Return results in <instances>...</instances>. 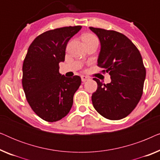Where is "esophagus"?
<instances>
[{
    "instance_id": "obj_1",
    "label": "esophagus",
    "mask_w": 160,
    "mask_h": 160,
    "mask_svg": "<svg viewBox=\"0 0 160 160\" xmlns=\"http://www.w3.org/2000/svg\"><path fill=\"white\" fill-rule=\"evenodd\" d=\"M89 79V77H87L86 76H82V81L83 82H85L86 81H87Z\"/></svg>"
}]
</instances>
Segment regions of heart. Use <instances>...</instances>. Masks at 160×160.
Returning <instances> with one entry per match:
<instances>
[{
    "mask_svg": "<svg viewBox=\"0 0 160 160\" xmlns=\"http://www.w3.org/2000/svg\"><path fill=\"white\" fill-rule=\"evenodd\" d=\"M83 41L84 42H87V41H95V40H98L97 38L94 36L92 34H89V33H87L83 36Z\"/></svg>",
    "mask_w": 160,
    "mask_h": 160,
    "instance_id": "1",
    "label": "heart"
}]
</instances>
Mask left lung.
I'll use <instances>...</instances> for the list:
<instances>
[{
    "label": "left lung",
    "instance_id": "8db88e82",
    "mask_svg": "<svg viewBox=\"0 0 160 160\" xmlns=\"http://www.w3.org/2000/svg\"><path fill=\"white\" fill-rule=\"evenodd\" d=\"M100 42L98 65L108 73L111 82L94 78L98 89L92 95L95 110L102 117L119 120L128 116L143 94L146 68L141 53L128 37L114 30L89 27Z\"/></svg>",
    "mask_w": 160,
    "mask_h": 160
}]
</instances>
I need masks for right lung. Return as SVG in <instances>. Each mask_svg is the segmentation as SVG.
Here are the masks:
<instances>
[{"label":"right lung","mask_w":160,"mask_h":160,"mask_svg":"<svg viewBox=\"0 0 160 160\" xmlns=\"http://www.w3.org/2000/svg\"><path fill=\"white\" fill-rule=\"evenodd\" d=\"M82 26L48 30L37 36L28 48L22 65V87L32 111L47 122H57L71 110L80 76L68 78L59 72L67 43Z\"/></svg>","instance_id":"add662e5"}]
</instances>
